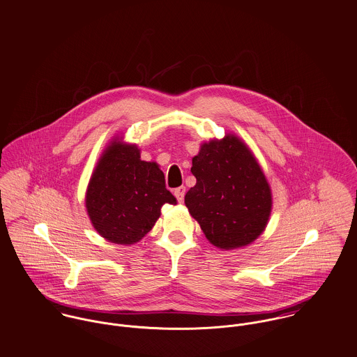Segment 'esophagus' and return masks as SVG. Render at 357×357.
Masks as SVG:
<instances>
[{
  "label": "esophagus",
  "mask_w": 357,
  "mask_h": 357,
  "mask_svg": "<svg viewBox=\"0 0 357 357\" xmlns=\"http://www.w3.org/2000/svg\"><path fill=\"white\" fill-rule=\"evenodd\" d=\"M185 193H186V188H185V186H179V188H176V189L174 190V195H175V197H176V199H178L179 202H183Z\"/></svg>",
  "instance_id": "obj_1"
}]
</instances>
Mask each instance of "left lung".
<instances>
[{"instance_id": "obj_1", "label": "left lung", "mask_w": 357, "mask_h": 357, "mask_svg": "<svg viewBox=\"0 0 357 357\" xmlns=\"http://www.w3.org/2000/svg\"><path fill=\"white\" fill-rule=\"evenodd\" d=\"M192 174L197 183L186 193L185 204L212 245L234 249L263 233L273 206L271 190L241 139L227 135L202 144Z\"/></svg>"}]
</instances>
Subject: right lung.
Listing matches in <instances>:
<instances>
[{"label":"right lung","mask_w":357,"mask_h":357,"mask_svg":"<svg viewBox=\"0 0 357 357\" xmlns=\"http://www.w3.org/2000/svg\"><path fill=\"white\" fill-rule=\"evenodd\" d=\"M164 204H176L156 162L134 145L112 142L90 179L86 208L94 229L111 242L131 245L148 234Z\"/></svg>","instance_id":"obj_1"}]
</instances>
